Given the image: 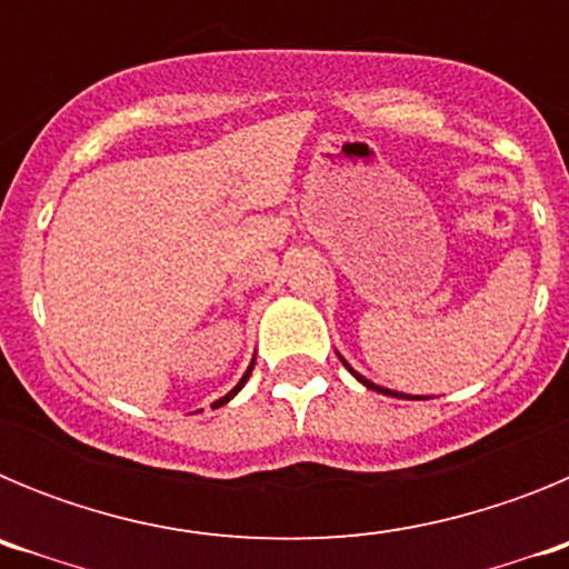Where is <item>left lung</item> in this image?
I'll list each match as a JSON object with an SVG mask.
<instances>
[{
	"label": "left lung",
	"instance_id": "left-lung-1",
	"mask_svg": "<svg viewBox=\"0 0 569 569\" xmlns=\"http://www.w3.org/2000/svg\"><path fill=\"white\" fill-rule=\"evenodd\" d=\"M341 365H345V367H347V370H350V373H353V376H356V379H359V381H361V385H365V387H370V390H379V393H385V396H396V399H410V396H405V393H393V390H387V387H379V385H373V381H367V379H365V376H359V373H356L353 367L347 365V361H345V359H341ZM416 399H421V396H416Z\"/></svg>",
	"mask_w": 569,
	"mask_h": 569
}]
</instances>
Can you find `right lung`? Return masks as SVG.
Returning <instances> with one entry per match:
<instances>
[{
	"label": "right lung",
	"mask_w": 569,
	"mask_h": 569,
	"mask_svg": "<svg viewBox=\"0 0 569 569\" xmlns=\"http://www.w3.org/2000/svg\"><path fill=\"white\" fill-rule=\"evenodd\" d=\"M250 370H253V361H250V367H248V373H244V376H241V381H239V385H236V387H233V390H230V393H228V396H224V399H219V401H213V407H222V405H224V401H230V399H233V396H236V393H239V390H241V387H244V381H248V376H250Z\"/></svg>",
	"instance_id": "add662e5"
}]
</instances>
